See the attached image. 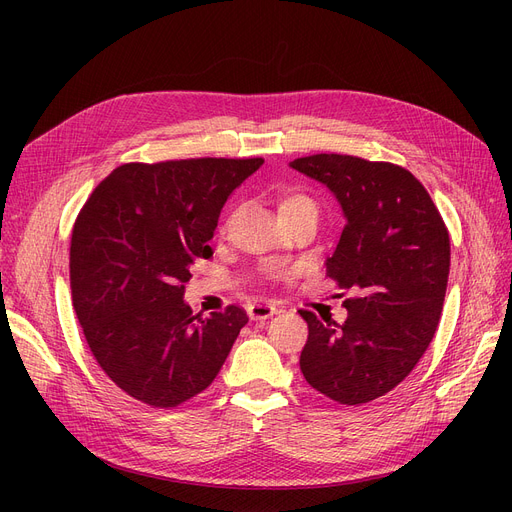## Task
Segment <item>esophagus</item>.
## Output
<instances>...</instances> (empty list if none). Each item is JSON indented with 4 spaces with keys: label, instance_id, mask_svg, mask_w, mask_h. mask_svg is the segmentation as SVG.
Masks as SVG:
<instances>
[{
    "label": "esophagus",
    "instance_id": "obj_1",
    "mask_svg": "<svg viewBox=\"0 0 512 512\" xmlns=\"http://www.w3.org/2000/svg\"><path fill=\"white\" fill-rule=\"evenodd\" d=\"M247 313H249V317H253V319H267V317L274 315V307H272L270 303L261 301V299H253V301L247 305Z\"/></svg>",
    "mask_w": 512,
    "mask_h": 512
}]
</instances>
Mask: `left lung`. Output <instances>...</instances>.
Segmentation results:
<instances>
[{
  "label": "left lung",
  "mask_w": 512,
  "mask_h": 512,
  "mask_svg": "<svg viewBox=\"0 0 512 512\" xmlns=\"http://www.w3.org/2000/svg\"><path fill=\"white\" fill-rule=\"evenodd\" d=\"M249 178L245 161L197 157L124 164L80 209L70 240V288L99 367L145 405L168 409L220 373L247 313L184 301L197 259L228 197Z\"/></svg>",
  "instance_id": "8db88e82"
}]
</instances>
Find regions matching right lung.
Listing matches in <instances>:
<instances>
[{"label": "right lung", "instance_id": "obj_1", "mask_svg": "<svg viewBox=\"0 0 512 512\" xmlns=\"http://www.w3.org/2000/svg\"><path fill=\"white\" fill-rule=\"evenodd\" d=\"M290 168L324 184L344 230L328 276L340 315H307L305 380L340 405H361L398 386L432 342L448 284V232L432 197L405 168L317 153Z\"/></svg>", "mask_w": 512, "mask_h": 512}]
</instances>
